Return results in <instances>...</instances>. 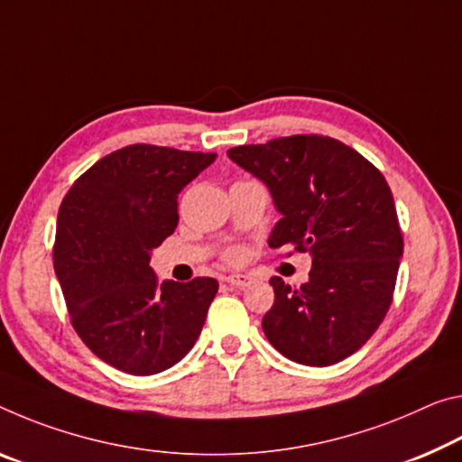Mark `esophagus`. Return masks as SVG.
<instances>
[{"instance_id": "1", "label": "esophagus", "mask_w": 462, "mask_h": 462, "mask_svg": "<svg viewBox=\"0 0 462 462\" xmlns=\"http://www.w3.org/2000/svg\"><path fill=\"white\" fill-rule=\"evenodd\" d=\"M226 283L232 285V288H246L248 283H251L253 280L248 275H243V273H232L228 277H224Z\"/></svg>"}]
</instances>
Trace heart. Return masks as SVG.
Returning <instances> with one entry per match:
<instances>
[{"label":"heart","instance_id":"obj_1","mask_svg":"<svg viewBox=\"0 0 462 462\" xmlns=\"http://www.w3.org/2000/svg\"><path fill=\"white\" fill-rule=\"evenodd\" d=\"M226 259H228L230 263H238L240 261V253L238 251H232V253L226 254Z\"/></svg>","mask_w":462,"mask_h":462}]
</instances>
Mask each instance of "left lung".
<instances>
[{
	"instance_id": "1",
	"label": "left lung",
	"mask_w": 462,
	"mask_h": 462,
	"mask_svg": "<svg viewBox=\"0 0 462 462\" xmlns=\"http://www.w3.org/2000/svg\"><path fill=\"white\" fill-rule=\"evenodd\" d=\"M228 158L265 182L282 214L269 246L312 257L300 288L282 277L269 282V343L304 365L346 360L374 335L393 302L402 234L389 182L362 153L323 135L238 145Z\"/></svg>"
}]
</instances>
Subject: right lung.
Returning <instances> with one entry per match:
<instances>
[{
  "instance_id": "1",
  "label": "right lung",
  "mask_w": 462,
  "mask_h": 462,
  "mask_svg": "<svg viewBox=\"0 0 462 462\" xmlns=\"http://www.w3.org/2000/svg\"><path fill=\"white\" fill-rule=\"evenodd\" d=\"M216 153L135 143L73 182L57 216L53 265L71 325L94 356L135 376L158 374L199 337L214 277L160 283L152 248L179 224V193Z\"/></svg>"
}]
</instances>
